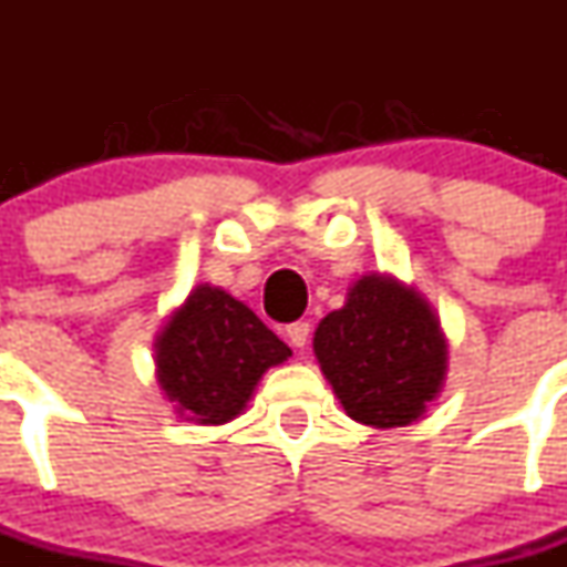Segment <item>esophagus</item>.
Wrapping results in <instances>:
<instances>
[{"mask_svg": "<svg viewBox=\"0 0 567 567\" xmlns=\"http://www.w3.org/2000/svg\"><path fill=\"white\" fill-rule=\"evenodd\" d=\"M285 337H288V342L297 346V349H306L308 337H311V326H308V322H291V326L285 328Z\"/></svg>", "mask_w": 567, "mask_h": 567, "instance_id": "esophagus-1", "label": "esophagus"}]
</instances>
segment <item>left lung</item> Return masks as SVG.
Listing matches in <instances>:
<instances>
[{
  "mask_svg": "<svg viewBox=\"0 0 567 567\" xmlns=\"http://www.w3.org/2000/svg\"><path fill=\"white\" fill-rule=\"evenodd\" d=\"M313 354L349 417L406 426L441 392L446 346L435 313L389 276H363L313 334Z\"/></svg>",
  "mask_w": 567,
  "mask_h": 567,
  "instance_id": "left-lung-1",
  "label": "left lung"
}]
</instances>
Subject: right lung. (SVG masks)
<instances>
[{
  "instance_id": "right-lung-1",
  "label": "right lung",
  "mask_w": 567,
  "mask_h": 567,
  "mask_svg": "<svg viewBox=\"0 0 567 567\" xmlns=\"http://www.w3.org/2000/svg\"><path fill=\"white\" fill-rule=\"evenodd\" d=\"M291 349L239 299L198 285L155 340L161 389L195 423L241 415L256 383Z\"/></svg>"
}]
</instances>
